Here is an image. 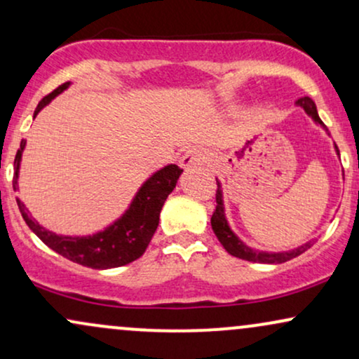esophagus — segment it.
Instances as JSON below:
<instances>
[{
    "instance_id": "1",
    "label": "esophagus",
    "mask_w": 359,
    "mask_h": 359,
    "mask_svg": "<svg viewBox=\"0 0 359 359\" xmlns=\"http://www.w3.org/2000/svg\"><path fill=\"white\" fill-rule=\"evenodd\" d=\"M207 161H209V154H207L205 150L189 149L187 152H185L182 157H180L179 165H180V168H185V170H189V168L204 165V163H207Z\"/></svg>"
}]
</instances>
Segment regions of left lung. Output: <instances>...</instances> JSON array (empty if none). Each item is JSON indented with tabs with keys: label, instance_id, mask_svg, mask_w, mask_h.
<instances>
[{
	"label": "left lung",
	"instance_id": "1",
	"mask_svg": "<svg viewBox=\"0 0 359 359\" xmlns=\"http://www.w3.org/2000/svg\"><path fill=\"white\" fill-rule=\"evenodd\" d=\"M296 105L301 107V109H303L306 114H308V116L313 118V122L319 125V127L325 128L326 133H327L326 125L321 122V118H319V115H318L316 103L311 100L309 97L299 98V100L296 102ZM327 135H330V133H327ZM334 152L339 157V150H338V147H336V144H334ZM215 180H217V194H215L217 207H215V212L212 214L210 224H212V231H214V234L217 236L219 243L224 245V249H226L227 252L231 254V256L244 259V261H249V262H262V264H280V262L291 261V259L297 257L299 254H303L304 250H308L311 245L316 243V239H311L306 244L299 245V248L291 249V250H279V252H269V250H259V249L250 248V245L245 244L243 239H239V236H237L236 232L231 229V226H229L227 215H226V205H224L222 184H221V180L217 179V177H215Z\"/></svg>",
	"mask_w": 359,
	"mask_h": 359
}]
</instances>
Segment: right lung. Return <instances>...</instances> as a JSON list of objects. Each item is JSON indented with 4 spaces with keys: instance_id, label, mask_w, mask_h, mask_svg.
<instances>
[{
    "instance_id": "1",
    "label": "right lung",
    "mask_w": 359,
    "mask_h": 359,
    "mask_svg": "<svg viewBox=\"0 0 359 359\" xmlns=\"http://www.w3.org/2000/svg\"><path fill=\"white\" fill-rule=\"evenodd\" d=\"M70 85L72 83L68 81L46 95L38 103L33 118ZM25 149H27V140H21L15 157V180H13L15 189H20V167ZM182 172L184 170H180L175 163H168V165L158 168L138 187L127 210L118 219L103 227L102 231L88 236L56 234L50 229L43 227L36 219H33L27 205L18 197H16V202H18L20 212L28 227L60 256L70 259L76 264L92 267V269H111V267H120L133 262L145 252L147 245L158 226L163 202L167 201L168 194L175 189L177 180Z\"/></svg>"
}]
</instances>
